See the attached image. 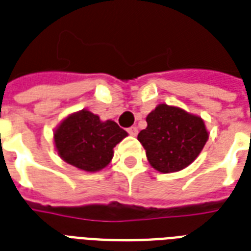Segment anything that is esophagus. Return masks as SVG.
Returning <instances> with one entry per match:
<instances>
[{"label":"esophagus","mask_w":251,"mask_h":251,"mask_svg":"<svg viewBox=\"0 0 251 251\" xmlns=\"http://www.w3.org/2000/svg\"><path fill=\"white\" fill-rule=\"evenodd\" d=\"M127 133H129L130 135L135 137V135L138 134V127H137V126H131V127H129V129H127Z\"/></svg>","instance_id":"esophagus-1"}]
</instances>
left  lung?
Wrapping results in <instances>:
<instances>
[{
  "instance_id": "8db88e82",
  "label": "left lung",
  "mask_w": 251,
  "mask_h": 251,
  "mask_svg": "<svg viewBox=\"0 0 251 251\" xmlns=\"http://www.w3.org/2000/svg\"><path fill=\"white\" fill-rule=\"evenodd\" d=\"M138 134L150 164L161 173L178 172L197 159L208 139L201 117L177 106L160 104L146 118Z\"/></svg>"
}]
</instances>
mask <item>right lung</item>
Listing matches in <instances>:
<instances>
[{
	"instance_id": "1",
	"label": "right lung",
	"mask_w": 251,
	"mask_h": 251,
	"mask_svg": "<svg viewBox=\"0 0 251 251\" xmlns=\"http://www.w3.org/2000/svg\"><path fill=\"white\" fill-rule=\"evenodd\" d=\"M126 135L114 121L101 122L99 116L83 109L61 122L54 131V145L66 163L96 172L109 164L113 149Z\"/></svg>"
}]
</instances>
